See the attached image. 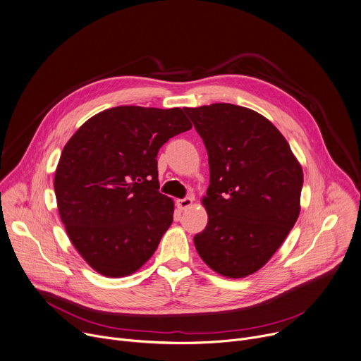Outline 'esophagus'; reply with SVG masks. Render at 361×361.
<instances>
[{
	"label": "esophagus",
	"instance_id": "obj_1",
	"mask_svg": "<svg viewBox=\"0 0 361 361\" xmlns=\"http://www.w3.org/2000/svg\"><path fill=\"white\" fill-rule=\"evenodd\" d=\"M192 202H194L192 195H187V197H184V199H178V200H177V206H178V209L185 210V209H188V207L192 204Z\"/></svg>",
	"mask_w": 361,
	"mask_h": 361
}]
</instances>
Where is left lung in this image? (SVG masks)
<instances>
[{
	"label": "left lung",
	"instance_id": "1",
	"mask_svg": "<svg viewBox=\"0 0 361 361\" xmlns=\"http://www.w3.org/2000/svg\"><path fill=\"white\" fill-rule=\"evenodd\" d=\"M184 112L210 167L209 221L194 236L195 249L214 272L245 278L267 264L297 221L302 169L272 122L252 109L213 104Z\"/></svg>",
	"mask_w": 361,
	"mask_h": 361
}]
</instances>
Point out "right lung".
<instances>
[{
  "label": "right lung",
  "instance_id": "1",
  "mask_svg": "<svg viewBox=\"0 0 361 361\" xmlns=\"http://www.w3.org/2000/svg\"><path fill=\"white\" fill-rule=\"evenodd\" d=\"M191 129L180 108L116 106L86 121L64 145L54 192L60 219L82 257L105 276L134 274L173 223L158 191L157 154Z\"/></svg>",
  "mask_w": 361,
  "mask_h": 361
}]
</instances>
